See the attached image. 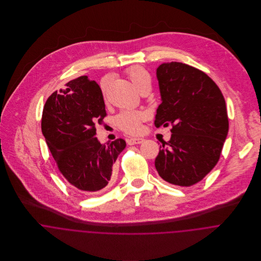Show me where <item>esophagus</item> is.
Listing matches in <instances>:
<instances>
[{"mask_svg": "<svg viewBox=\"0 0 261 261\" xmlns=\"http://www.w3.org/2000/svg\"><path fill=\"white\" fill-rule=\"evenodd\" d=\"M143 142H144V139H142V138H132V139H129V140L127 141V144H128L129 146H132V145L142 144Z\"/></svg>", "mask_w": 261, "mask_h": 261, "instance_id": "34e87169", "label": "esophagus"}]
</instances>
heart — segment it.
<instances>
[{
  "label": "heart",
  "mask_w": 261,
  "mask_h": 261,
  "mask_svg": "<svg viewBox=\"0 0 261 261\" xmlns=\"http://www.w3.org/2000/svg\"><path fill=\"white\" fill-rule=\"evenodd\" d=\"M126 75L141 93L146 91L149 92L152 84V78L147 68L141 65H135L126 70ZM110 82V76H106L100 80V88L105 97L107 95V90ZM145 118L146 114L143 112L125 111L116 115L115 122L117 126L125 134L138 135L142 130V123L145 120Z\"/></svg>",
  "instance_id": "heart-1"
}]
</instances>
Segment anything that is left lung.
Segmentation results:
<instances>
[{"label": "left lung", "instance_id": "8db88e82", "mask_svg": "<svg viewBox=\"0 0 261 261\" xmlns=\"http://www.w3.org/2000/svg\"><path fill=\"white\" fill-rule=\"evenodd\" d=\"M162 103L154 125H172V137L160 146L154 167L160 177L190 187L212 171L220 159L229 121L223 94L202 70L181 62L156 69Z\"/></svg>", "mask_w": 261, "mask_h": 261}]
</instances>
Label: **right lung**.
Here are the masks:
<instances>
[{"mask_svg":"<svg viewBox=\"0 0 261 261\" xmlns=\"http://www.w3.org/2000/svg\"><path fill=\"white\" fill-rule=\"evenodd\" d=\"M106 116L101 89L87 76L70 80L45 102L42 134L58 171L80 193L96 194L108 186L112 166L125 148L122 139L105 145L94 137Z\"/></svg>","mask_w":261,"mask_h":261,"instance_id":"add662e5","label":"right lung"}]
</instances>
